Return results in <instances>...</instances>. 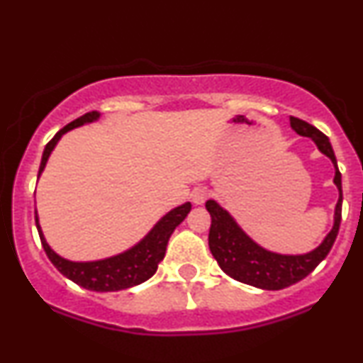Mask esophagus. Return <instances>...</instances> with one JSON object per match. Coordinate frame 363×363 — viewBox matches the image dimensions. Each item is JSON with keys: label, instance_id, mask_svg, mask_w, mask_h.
Masks as SVG:
<instances>
[{"label": "esophagus", "instance_id": "esophagus-1", "mask_svg": "<svg viewBox=\"0 0 363 363\" xmlns=\"http://www.w3.org/2000/svg\"><path fill=\"white\" fill-rule=\"evenodd\" d=\"M191 199H193V203L194 204H203L204 201L208 199V193H206V189H203V187H198V189H194L193 193H191Z\"/></svg>", "mask_w": 363, "mask_h": 363}]
</instances>
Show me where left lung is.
Returning a JSON list of instances; mask_svg holds the SVG:
<instances>
[{
    "label": "left lung",
    "instance_id": "1",
    "mask_svg": "<svg viewBox=\"0 0 363 363\" xmlns=\"http://www.w3.org/2000/svg\"><path fill=\"white\" fill-rule=\"evenodd\" d=\"M289 120L291 128L298 135L311 138L316 143L318 150L328 157L335 165L333 182L340 196L335 206L333 228L330 230V233L320 245L311 252L301 253V255H284V253L270 252L253 242L245 231L240 228L235 218L225 208H221L215 199L206 201V209L211 215V228H209L208 237L209 250L216 259L218 265L235 281L265 291L286 289L309 276L330 253L336 235H338L340 221H342V174L336 165V157L330 138L299 118L291 116Z\"/></svg>",
    "mask_w": 363,
    "mask_h": 363
}]
</instances>
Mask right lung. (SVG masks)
Here are the masks:
<instances>
[{
  "mask_svg": "<svg viewBox=\"0 0 363 363\" xmlns=\"http://www.w3.org/2000/svg\"><path fill=\"white\" fill-rule=\"evenodd\" d=\"M101 118V113L91 111L82 115L77 120H74L67 126L55 133V137L50 140L45 145V150L42 154L40 169H38V177L45 169L47 160L54 150L57 142L62 138L64 133L71 132V130L77 128V126L94 123ZM191 211V203H184L181 206L170 209L167 215H164L159 221L154 225L148 233L143 237L137 245H133L128 250L118 253V255L108 257V259L101 260H91V262H72L60 257L59 253L52 250L49 243H47L43 231L38 223V215L35 211V225H37L38 235H40V242L43 250H45L47 257L55 269L59 270L62 276L71 279L77 286L84 287V289L96 291V292H115L123 291L128 287L138 286V284L145 282L157 272V267L162 262L165 255V248H167L169 238L172 231L176 230L184 221L187 213Z\"/></svg>",
  "mask_w": 363,
  "mask_h": 363,
  "instance_id": "obj_1",
  "label": "right lung"
}]
</instances>
